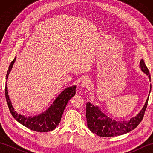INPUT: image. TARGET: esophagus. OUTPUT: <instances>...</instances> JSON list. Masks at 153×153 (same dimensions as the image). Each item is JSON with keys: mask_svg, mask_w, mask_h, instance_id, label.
<instances>
[{"mask_svg": "<svg viewBox=\"0 0 153 153\" xmlns=\"http://www.w3.org/2000/svg\"><path fill=\"white\" fill-rule=\"evenodd\" d=\"M90 85H91V79L88 78V77H86L85 79H84L82 83V85H81L82 88H87V87H89Z\"/></svg>", "mask_w": 153, "mask_h": 153, "instance_id": "1", "label": "esophagus"}]
</instances>
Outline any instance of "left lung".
Wrapping results in <instances>:
<instances>
[{
	"mask_svg": "<svg viewBox=\"0 0 153 153\" xmlns=\"http://www.w3.org/2000/svg\"><path fill=\"white\" fill-rule=\"evenodd\" d=\"M139 67L144 73L147 75L149 79H151L150 74L143 59L141 60ZM150 89H151V85ZM149 98V95L143 108L140 112L128 121H116L110 118L100 110L99 107L94 106L91 103L88 102L87 103L86 107L87 126L90 131L100 137H110L127 134L134 129L142 121L148 105Z\"/></svg>",
	"mask_w": 153,
	"mask_h": 153,
	"instance_id": "obj_1",
	"label": "left lung"
}]
</instances>
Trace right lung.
<instances>
[{
	"mask_svg": "<svg viewBox=\"0 0 153 153\" xmlns=\"http://www.w3.org/2000/svg\"><path fill=\"white\" fill-rule=\"evenodd\" d=\"M16 58L12 61L8 68V70L6 74V82L8 77L10 71H11L13 64L16 61ZM76 86H71L65 89L62 93H61L57 98L55 99L53 104L46 111H45L39 115L33 117H27L19 114L14 110L12 106L10 100L9 99L7 83L5 86V97L7 102L10 112L12 114V116L26 128L30 129L31 130L37 132H47L53 131L59 124L61 120L62 116L63 114L67 103L76 94Z\"/></svg>",
	"mask_w": 153,
	"mask_h": 153,
	"instance_id": "1",
	"label": "right lung"
}]
</instances>
